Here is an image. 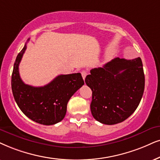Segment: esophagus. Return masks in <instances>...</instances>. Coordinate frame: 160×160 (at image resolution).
<instances>
[{
    "mask_svg": "<svg viewBox=\"0 0 160 160\" xmlns=\"http://www.w3.org/2000/svg\"><path fill=\"white\" fill-rule=\"evenodd\" d=\"M81 74H82V78H83V80H85V79H86V77L87 75V72L86 71H82Z\"/></svg>",
    "mask_w": 160,
    "mask_h": 160,
    "instance_id": "obj_1",
    "label": "esophagus"
}]
</instances>
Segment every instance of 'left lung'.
Listing matches in <instances>:
<instances>
[{
    "label": "left lung",
    "instance_id": "1",
    "mask_svg": "<svg viewBox=\"0 0 160 160\" xmlns=\"http://www.w3.org/2000/svg\"><path fill=\"white\" fill-rule=\"evenodd\" d=\"M90 72L85 82L92 91L90 106L95 120L114 125L128 118L138 107L144 92L141 58H116Z\"/></svg>",
    "mask_w": 160,
    "mask_h": 160
}]
</instances>
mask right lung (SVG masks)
<instances>
[{
    "instance_id": "obj_1",
    "label": "right lung",
    "mask_w": 160,
    "mask_h": 160,
    "mask_svg": "<svg viewBox=\"0 0 160 160\" xmlns=\"http://www.w3.org/2000/svg\"><path fill=\"white\" fill-rule=\"evenodd\" d=\"M26 49V43L14 64L12 74L14 98L21 112L32 120L46 125L56 124L65 117L69 99L84 85L81 74H60L41 87L25 84L20 77L19 64Z\"/></svg>"
}]
</instances>
